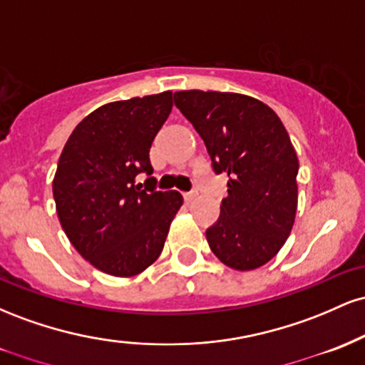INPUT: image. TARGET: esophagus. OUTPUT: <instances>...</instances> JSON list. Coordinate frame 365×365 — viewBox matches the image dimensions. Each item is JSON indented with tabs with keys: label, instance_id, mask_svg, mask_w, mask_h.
Listing matches in <instances>:
<instances>
[{
	"label": "esophagus",
	"instance_id": "1",
	"mask_svg": "<svg viewBox=\"0 0 365 365\" xmlns=\"http://www.w3.org/2000/svg\"><path fill=\"white\" fill-rule=\"evenodd\" d=\"M183 199H185V202H192V200L195 199V194L194 192H185V194H183Z\"/></svg>",
	"mask_w": 365,
	"mask_h": 365
}]
</instances>
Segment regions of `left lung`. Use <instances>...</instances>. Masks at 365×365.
<instances>
[{
	"label": "left lung",
	"mask_w": 365,
	"mask_h": 365,
	"mask_svg": "<svg viewBox=\"0 0 365 365\" xmlns=\"http://www.w3.org/2000/svg\"><path fill=\"white\" fill-rule=\"evenodd\" d=\"M175 104L206 144L216 175H228L221 215L206 230L221 262L261 267L279 252L297 212L299 158L267 104L235 92L180 91Z\"/></svg>",
	"instance_id": "8db88e82"
}]
</instances>
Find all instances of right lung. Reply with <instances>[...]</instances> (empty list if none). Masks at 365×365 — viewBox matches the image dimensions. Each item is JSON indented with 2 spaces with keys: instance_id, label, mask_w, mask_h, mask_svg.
Wrapping results in <instances>:
<instances>
[{
  "instance_id": "1",
  "label": "right lung",
  "mask_w": 365,
  "mask_h": 365,
  "mask_svg": "<svg viewBox=\"0 0 365 365\" xmlns=\"http://www.w3.org/2000/svg\"><path fill=\"white\" fill-rule=\"evenodd\" d=\"M173 92L108 103L66 140L53 180L63 232L92 266L128 278L161 254L183 197L156 190L149 150L170 116ZM145 173L146 187L135 185Z\"/></svg>"
}]
</instances>
